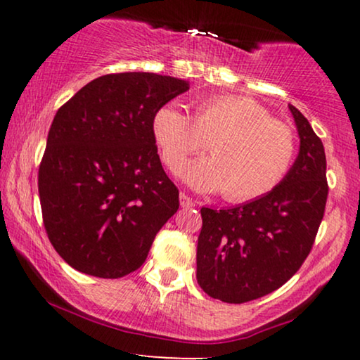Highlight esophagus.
<instances>
[{"label": "esophagus", "instance_id": "1", "mask_svg": "<svg viewBox=\"0 0 360 360\" xmlns=\"http://www.w3.org/2000/svg\"><path fill=\"white\" fill-rule=\"evenodd\" d=\"M180 206H184V208H191V206H195V203L188 195L180 193Z\"/></svg>", "mask_w": 360, "mask_h": 360}]
</instances>
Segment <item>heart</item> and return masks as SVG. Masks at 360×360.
Returning <instances> with one entry per match:
<instances>
[{"label": "heart", "instance_id": "heart-1", "mask_svg": "<svg viewBox=\"0 0 360 360\" xmlns=\"http://www.w3.org/2000/svg\"><path fill=\"white\" fill-rule=\"evenodd\" d=\"M152 134L170 170L210 142V157L185 164L180 176L191 188L223 191V198L245 203L267 195L287 176L297 141L287 124L250 98L219 95L196 101L193 117L167 103L154 112Z\"/></svg>", "mask_w": 360, "mask_h": 360}]
</instances>
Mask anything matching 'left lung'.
Instances as JSON below:
<instances>
[{
  "mask_svg": "<svg viewBox=\"0 0 360 360\" xmlns=\"http://www.w3.org/2000/svg\"><path fill=\"white\" fill-rule=\"evenodd\" d=\"M298 155L270 193L228 210L201 208L196 280L211 298L245 303L272 293L308 257L328 198L326 155L307 117L288 105Z\"/></svg>",
  "mask_w": 360,
  "mask_h": 360,
  "instance_id": "obj_1",
  "label": "left lung"
}]
</instances>
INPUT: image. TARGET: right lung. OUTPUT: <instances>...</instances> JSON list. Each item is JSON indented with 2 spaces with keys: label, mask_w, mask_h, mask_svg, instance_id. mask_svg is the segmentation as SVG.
<instances>
[{
  "label": "right lung",
  "mask_w": 360,
  "mask_h": 360,
  "mask_svg": "<svg viewBox=\"0 0 360 360\" xmlns=\"http://www.w3.org/2000/svg\"><path fill=\"white\" fill-rule=\"evenodd\" d=\"M188 88L190 82L157 73H111L57 111L39 167V196L53 249L78 272L100 278L134 272L179 210L152 117Z\"/></svg>",
  "instance_id": "add662e5"
}]
</instances>
